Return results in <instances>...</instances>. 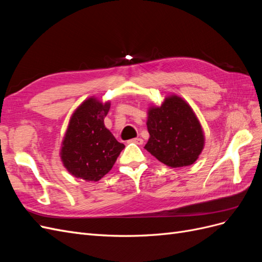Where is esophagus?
<instances>
[{
  "instance_id": "obj_1",
  "label": "esophagus",
  "mask_w": 262,
  "mask_h": 262,
  "mask_svg": "<svg viewBox=\"0 0 262 262\" xmlns=\"http://www.w3.org/2000/svg\"><path fill=\"white\" fill-rule=\"evenodd\" d=\"M130 142H132V143H136V144H139V145H141V144H143V140H142L141 138H136V139H132V140H130Z\"/></svg>"
}]
</instances>
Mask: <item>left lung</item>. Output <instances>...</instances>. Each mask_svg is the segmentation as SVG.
I'll return each instance as SVG.
<instances>
[{
  "mask_svg": "<svg viewBox=\"0 0 262 262\" xmlns=\"http://www.w3.org/2000/svg\"><path fill=\"white\" fill-rule=\"evenodd\" d=\"M149 139L144 146L170 167L193 164L204 144L201 125L192 109L180 97L166 98L161 107L148 110Z\"/></svg>",
  "mask_w": 262,
  "mask_h": 262,
  "instance_id": "left-lung-1",
  "label": "left lung"
}]
</instances>
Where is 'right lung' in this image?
I'll use <instances>...</instances> for the list:
<instances>
[{
  "label": "right lung",
  "mask_w": 262,
  "mask_h": 262,
  "mask_svg": "<svg viewBox=\"0 0 262 262\" xmlns=\"http://www.w3.org/2000/svg\"><path fill=\"white\" fill-rule=\"evenodd\" d=\"M110 108L90 98L73 114L61 149L66 168L77 178L97 181L113 168L124 145L104 124Z\"/></svg>",
  "instance_id": "right-lung-1"
}]
</instances>
